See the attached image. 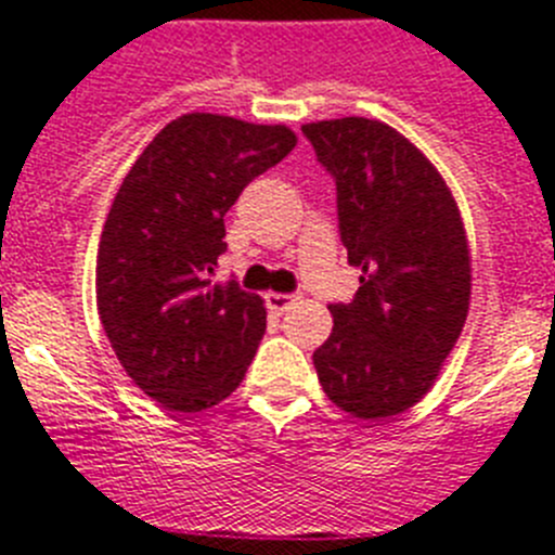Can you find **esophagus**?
Here are the masks:
<instances>
[{
	"instance_id": "esophagus-1",
	"label": "esophagus",
	"mask_w": 555,
	"mask_h": 555,
	"mask_svg": "<svg viewBox=\"0 0 555 555\" xmlns=\"http://www.w3.org/2000/svg\"><path fill=\"white\" fill-rule=\"evenodd\" d=\"M263 300H267V308H269V311H274V313H283V311H286L288 306H292L294 300H297V297H294V294L269 292L267 297H263Z\"/></svg>"
}]
</instances>
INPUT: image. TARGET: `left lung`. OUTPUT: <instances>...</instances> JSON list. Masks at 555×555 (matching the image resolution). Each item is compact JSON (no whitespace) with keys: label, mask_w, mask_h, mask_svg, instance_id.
Listing matches in <instances>:
<instances>
[{"label":"left lung","mask_w":555,"mask_h":555,"mask_svg":"<svg viewBox=\"0 0 555 555\" xmlns=\"http://www.w3.org/2000/svg\"><path fill=\"white\" fill-rule=\"evenodd\" d=\"M336 180L338 230L361 286L331 306L313 352L327 400L386 420L436 384L469 311L473 267L453 191L403 132L364 116L302 125Z\"/></svg>","instance_id":"left-lung-1"}]
</instances>
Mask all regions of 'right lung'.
Masks as SVG:
<instances>
[{
    "instance_id": "right-lung-1",
    "label": "right lung",
    "mask_w": 555,
    "mask_h": 555,
    "mask_svg": "<svg viewBox=\"0 0 555 555\" xmlns=\"http://www.w3.org/2000/svg\"><path fill=\"white\" fill-rule=\"evenodd\" d=\"M294 146L286 125L185 113L146 144L113 197L96 308L119 364L164 409L222 403L253 364L267 308L235 281L214 283L224 214Z\"/></svg>"
}]
</instances>
